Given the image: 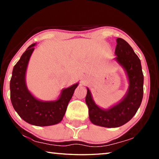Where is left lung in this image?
Segmentation results:
<instances>
[{"label":"left lung","instance_id":"8db88e82","mask_svg":"<svg viewBox=\"0 0 159 159\" xmlns=\"http://www.w3.org/2000/svg\"><path fill=\"white\" fill-rule=\"evenodd\" d=\"M116 42L115 60L124 69L128 78L129 86L125 95L108 109L97 105L88 88L85 97L90 121L105 128L120 127L128 122L138 111L143 98L144 76L140 60L125 40L118 38Z\"/></svg>","mask_w":159,"mask_h":159}]
</instances>
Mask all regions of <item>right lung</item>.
Here are the masks:
<instances>
[{
  "mask_svg": "<svg viewBox=\"0 0 159 159\" xmlns=\"http://www.w3.org/2000/svg\"><path fill=\"white\" fill-rule=\"evenodd\" d=\"M36 43L29 46L12 70L10 80V99L19 116L26 122L36 126L57 124L65 114L68 104L79 83L61 90L55 101H41L29 92L26 84V71Z\"/></svg>",
  "mask_w": 159,
  "mask_h": 159,
  "instance_id": "obj_1",
  "label": "right lung"
}]
</instances>
